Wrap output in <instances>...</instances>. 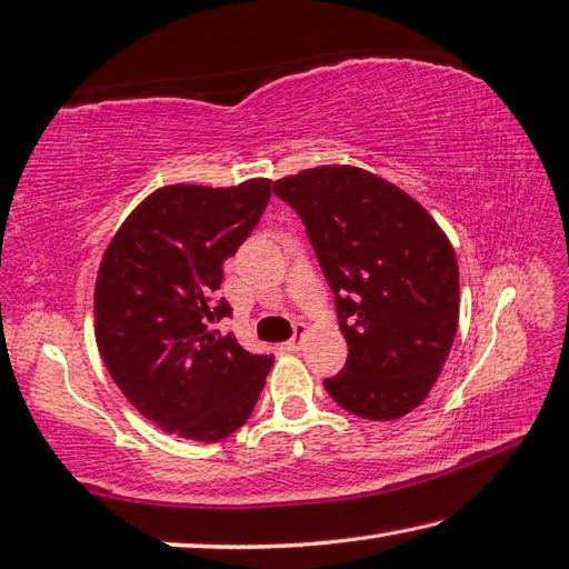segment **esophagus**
I'll return each instance as SVG.
<instances>
[{"mask_svg":"<svg viewBox=\"0 0 569 569\" xmlns=\"http://www.w3.org/2000/svg\"><path fill=\"white\" fill-rule=\"evenodd\" d=\"M306 332H308V328L303 326V322H298L296 326V336L288 340V342H283L281 348L286 350V352H298L300 350V345H303V340H306Z\"/></svg>","mask_w":569,"mask_h":569,"instance_id":"1","label":"esophagus"}]
</instances>
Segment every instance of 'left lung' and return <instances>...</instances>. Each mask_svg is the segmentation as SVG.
Segmentation results:
<instances>
[{"label": "left lung", "instance_id": "left-lung-1", "mask_svg": "<svg viewBox=\"0 0 569 569\" xmlns=\"http://www.w3.org/2000/svg\"><path fill=\"white\" fill-rule=\"evenodd\" d=\"M336 293L348 362L326 389L362 419L425 402L459 326V263L437 221L392 182L326 164L273 182Z\"/></svg>", "mask_w": 569, "mask_h": 569}]
</instances>
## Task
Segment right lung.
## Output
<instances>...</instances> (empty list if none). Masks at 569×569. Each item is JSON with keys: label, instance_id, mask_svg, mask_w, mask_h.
Instances as JSON below:
<instances>
[{"label": "right lung", "instance_id": "right-lung-1", "mask_svg": "<svg viewBox=\"0 0 569 569\" xmlns=\"http://www.w3.org/2000/svg\"><path fill=\"white\" fill-rule=\"evenodd\" d=\"M271 180L170 184L122 221L96 281V342L110 377L144 419L192 441L247 425L273 355L243 350L214 322L224 261L259 224Z\"/></svg>", "mask_w": 569, "mask_h": 569}]
</instances>
